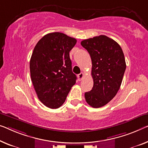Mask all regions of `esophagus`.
<instances>
[{
  "label": "esophagus",
  "mask_w": 148,
  "mask_h": 148,
  "mask_svg": "<svg viewBox=\"0 0 148 148\" xmlns=\"http://www.w3.org/2000/svg\"><path fill=\"white\" fill-rule=\"evenodd\" d=\"M83 77H84V73H83V72H81L80 74H79L78 75V78L79 80H81L83 78Z\"/></svg>",
  "instance_id": "esophagus-1"
}]
</instances>
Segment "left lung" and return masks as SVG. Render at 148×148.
<instances>
[{"instance_id": "1", "label": "left lung", "mask_w": 148, "mask_h": 148, "mask_svg": "<svg viewBox=\"0 0 148 148\" xmlns=\"http://www.w3.org/2000/svg\"><path fill=\"white\" fill-rule=\"evenodd\" d=\"M81 45L91 57L94 81L85 99L90 106L98 108L111 101L120 89L126 68L124 54L120 46L105 35L84 40Z\"/></svg>"}]
</instances>
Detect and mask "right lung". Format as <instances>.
Listing matches in <instances>:
<instances>
[{
	"label": "right lung",
	"mask_w": 148,
	"mask_h": 148,
	"mask_svg": "<svg viewBox=\"0 0 148 148\" xmlns=\"http://www.w3.org/2000/svg\"><path fill=\"white\" fill-rule=\"evenodd\" d=\"M76 41L63 33L52 32L35 46L30 61V76L37 96L46 107H60L76 83L69 53Z\"/></svg>",
	"instance_id": "add662e5"
}]
</instances>
